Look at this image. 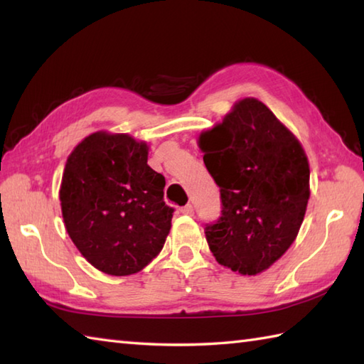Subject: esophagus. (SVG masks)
I'll return each instance as SVG.
<instances>
[{"mask_svg": "<svg viewBox=\"0 0 364 364\" xmlns=\"http://www.w3.org/2000/svg\"><path fill=\"white\" fill-rule=\"evenodd\" d=\"M181 213L186 214V215H192V214H194V206H192V205L183 206V208H181Z\"/></svg>", "mask_w": 364, "mask_h": 364, "instance_id": "34e87169", "label": "esophagus"}]
</instances>
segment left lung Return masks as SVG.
<instances>
[{"label":"left lung","mask_w":364,"mask_h":364,"mask_svg":"<svg viewBox=\"0 0 364 364\" xmlns=\"http://www.w3.org/2000/svg\"><path fill=\"white\" fill-rule=\"evenodd\" d=\"M208 172L220 188V218L205 235L219 264L242 275L269 269L289 249L310 198L300 142L266 105L237 102L200 136Z\"/></svg>","instance_id":"1"}]
</instances>
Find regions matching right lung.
I'll return each instance as SVG.
<instances>
[{
	"instance_id": "1",
	"label": "right lung",
	"mask_w": 364,
	"mask_h": 364,
	"mask_svg": "<svg viewBox=\"0 0 364 364\" xmlns=\"http://www.w3.org/2000/svg\"><path fill=\"white\" fill-rule=\"evenodd\" d=\"M149 146L105 131L75 146L59 198L68 236L92 266L125 277L161 252L173 208L164 203L166 180L146 164Z\"/></svg>"
}]
</instances>
